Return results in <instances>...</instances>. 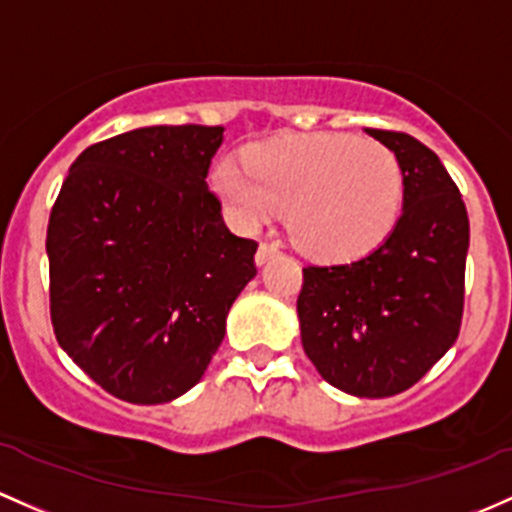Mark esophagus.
<instances>
[{
  "label": "esophagus",
  "instance_id": "1",
  "mask_svg": "<svg viewBox=\"0 0 512 512\" xmlns=\"http://www.w3.org/2000/svg\"><path fill=\"white\" fill-rule=\"evenodd\" d=\"M279 255V245H274V242H260V247H257V255H255V265L262 267L265 262H270L272 257Z\"/></svg>",
  "mask_w": 512,
  "mask_h": 512
}]
</instances>
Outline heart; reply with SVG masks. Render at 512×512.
Returning a JSON list of instances; mask_svg holds the SVG:
<instances>
[{
  "mask_svg": "<svg viewBox=\"0 0 512 512\" xmlns=\"http://www.w3.org/2000/svg\"><path fill=\"white\" fill-rule=\"evenodd\" d=\"M213 191L245 230L287 211L289 233L309 255L346 260L378 247L402 206L397 157L375 139L338 132L284 134L225 159Z\"/></svg>",
  "mask_w": 512,
  "mask_h": 512,
  "instance_id": "obj_1",
  "label": "heart"
}]
</instances>
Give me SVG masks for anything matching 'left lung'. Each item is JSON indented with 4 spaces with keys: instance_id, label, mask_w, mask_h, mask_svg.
Segmentation results:
<instances>
[{
    "instance_id": "obj_1",
    "label": "left lung",
    "mask_w": 512,
    "mask_h": 512,
    "mask_svg": "<svg viewBox=\"0 0 512 512\" xmlns=\"http://www.w3.org/2000/svg\"><path fill=\"white\" fill-rule=\"evenodd\" d=\"M397 157L402 215L365 257L304 267L301 346L355 397L407 390L459 338L469 215L437 154L405 132L365 129Z\"/></svg>"
}]
</instances>
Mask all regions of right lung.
Instances as JSON below:
<instances>
[{
    "label": "right lung",
    "mask_w": 512,
    "mask_h": 512,
    "mask_svg": "<svg viewBox=\"0 0 512 512\" xmlns=\"http://www.w3.org/2000/svg\"><path fill=\"white\" fill-rule=\"evenodd\" d=\"M223 127H139L73 161L48 220L51 321L102 390L161 405L191 390L255 277L257 242L208 191Z\"/></svg>",
    "instance_id": "right-lung-1"
}]
</instances>
